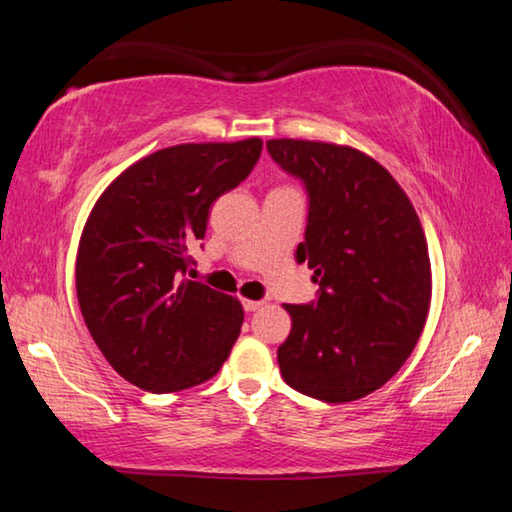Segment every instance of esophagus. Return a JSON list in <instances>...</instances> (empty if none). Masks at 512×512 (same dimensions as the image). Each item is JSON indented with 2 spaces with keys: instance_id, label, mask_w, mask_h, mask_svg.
I'll return each mask as SVG.
<instances>
[{
  "instance_id": "obj_1",
  "label": "esophagus",
  "mask_w": 512,
  "mask_h": 512,
  "mask_svg": "<svg viewBox=\"0 0 512 512\" xmlns=\"http://www.w3.org/2000/svg\"><path fill=\"white\" fill-rule=\"evenodd\" d=\"M241 305H244L246 311H257L259 307L264 305V302L262 300H244V302H241Z\"/></svg>"
}]
</instances>
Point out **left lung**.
Here are the masks:
<instances>
[{"label": "left lung", "instance_id": "8db88e82", "mask_svg": "<svg viewBox=\"0 0 512 512\" xmlns=\"http://www.w3.org/2000/svg\"><path fill=\"white\" fill-rule=\"evenodd\" d=\"M309 194L298 262L314 268L318 300L284 305L291 334L277 348L284 381L323 402H352L391 379L418 343L431 302V262L409 196L352 146L268 140Z\"/></svg>", "mask_w": 512, "mask_h": 512}]
</instances>
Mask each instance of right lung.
<instances>
[{
  "label": "right lung",
  "instance_id": "obj_1",
  "mask_svg": "<svg viewBox=\"0 0 512 512\" xmlns=\"http://www.w3.org/2000/svg\"><path fill=\"white\" fill-rule=\"evenodd\" d=\"M259 153V137L169 146L119 173L94 203L76 296L101 354L137 388L185 391L230 357L244 307L185 273L212 203L253 171Z\"/></svg>",
  "mask_w": 512,
  "mask_h": 512
}]
</instances>
